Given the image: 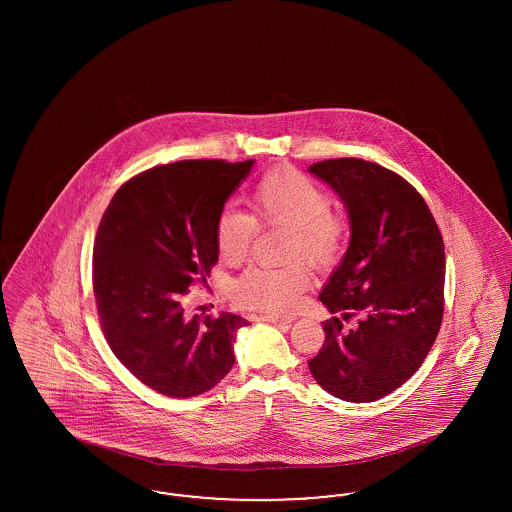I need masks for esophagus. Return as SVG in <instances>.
<instances>
[{
  "label": "esophagus",
  "mask_w": 512,
  "mask_h": 512,
  "mask_svg": "<svg viewBox=\"0 0 512 512\" xmlns=\"http://www.w3.org/2000/svg\"><path fill=\"white\" fill-rule=\"evenodd\" d=\"M261 320L270 322V324H282V326H288V324H292L293 317H282V315H263Z\"/></svg>",
  "instance_id": "1"
}]
</instances>
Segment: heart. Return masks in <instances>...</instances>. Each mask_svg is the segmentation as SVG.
<instances>
[{"mask_svg":"<svg viewBox=\"0 0 512 512\" xmlns=\"http://www.w3.org/2000/svg\"><path fill=\"white\" fill-rule=\"evenodd\" d=\"M253 217L238 209H224L215 220V247L226 265L242 263L257 222L284 226L286 259H307L313 267L338 261L347 238V220L332 209L330 194L303 172L274 169L259 178L249 195ZM311 282L303 261L282 267H249L232 284V293L247 309L286 313Z\"/></svg>","mask_w":512,"mask_h":512,"instance_id":"obj_1","label":"heart"}]
</instances>
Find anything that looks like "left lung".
Returning <instances> with one entry per match:
<instances>
[{
  "instance_id": "8db88e82",
  "label": "left lung",
  "mask_w": 512,
  "mask_h": 512,
  "mask_svg": "<svg viewBox=\"0 0 512 512\" xmlns=\"http://www.w3.org/2000/svg\"><path fill=\"white\" fill-rule=\"evenodd\" d=\"M309 171L340 195L351 242L318 299L330 313L309 368L351 403L382 399L420 368L443 318L445 247L424 197L397 172L347 157ZM358 317L351 331L342 322Z\"/></svg>"
}]
</instances>
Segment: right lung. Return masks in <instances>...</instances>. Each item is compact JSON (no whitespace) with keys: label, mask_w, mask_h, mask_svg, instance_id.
Here are the masks:
<instances>
[{"label":"right lung","mask_w":512,"mask_h":512,"mask_svg":"<svg viewBox=\"0 0 512 512\" xmlns=\"http://www.w3.org/2000/svg\"><path fill=\"white\" fill-rule=\"evenodd\" d=\"M253 161L190 159L136 174L99 222L92 282L115 357L142 384L176 399L215 388L234 365L245 318H190L184 297L219 261L215 220Z\"/></svg>","instance_id":"obj_1"}]
</instances>
